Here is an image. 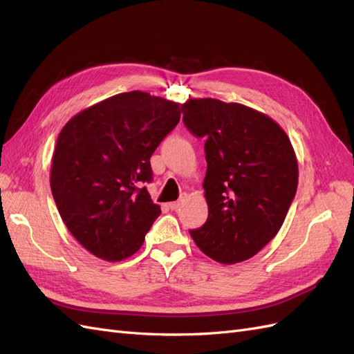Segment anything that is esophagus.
<instances>
[{"mask_svg": "<svg viewBox=\"0 0 354 354\" xmlns=\"http://www.w3.org/2000/svg\"><path fill=\"white\" fill-rule=\"evenodd\" d=\"M180 205H181V201H177V202H169V203H168L169 209H173V211H177V209L180 208Z\"/></svg>", "mask_w": 354, "mask_h": 354, "instance_id": "obj_1", "label": "esophagus"}]
</instances>
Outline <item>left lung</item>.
Returning a JSON list of instances; mask_svg holds the SVG:
<instances>
[{
  "mask_svg": "<svg viewBox=\"0 0 354 354\" xmlns=\"http://www.w3.org/2000/svg\"><path fill=\"white\" fill-rule=\"evenodd\" d=\"M181 112L187 130L205 138L208 218L190 236L214 261L248 260L276 236L291 207L294 147L270 116L241 103L189 99Z\"/></svg>",
  "mask_w": 354,
  "mask_h": 354,
  "instance_id": "1",
  "label": "left lung"
}]
</instances>
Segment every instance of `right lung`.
<instances>
[{"label": "right lung", "instance_id": "1", "mask_svg": "<svg viewBox=\"0 0 354 354\" xmlns=\"http://www.w3.org/2000/svg\"><path fill=\"white\" fill-rule=\"evenodd\" d=\"M180 104L143 91L112 95L62 128L50 171L59 214L85 250L106 261L136 254L160 207L143 186L151 156L180 121Z\"/></svg>", "mask_w": 354, "mask_h": 354}]
</instances>
